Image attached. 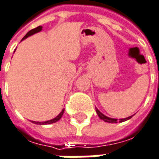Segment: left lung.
<instances>
[{
	"mask_svg": "<svg viewBox=\"0 0 159 159\" xmlns=\"http://www.w3.org/2000/svg\"><path fill=\"white\" fill-rule=\"evenodd\" d=\"M95 110H96V113L98 114V116L100 117V119H102V120H104L105 122H108V123H117V122H123L125 121V120H129L133 117V115L132 116H129V117H127V118H125V119H120V120H117V119H113V118H109V117H107L105 116L104 114H102L100 111L95 107Z\"/></svg>",
	"mask_w": 159,
	"mask_h": 159,
	"instance_id": "8db88e82",
	"label": "left lung"
}]
</instances>
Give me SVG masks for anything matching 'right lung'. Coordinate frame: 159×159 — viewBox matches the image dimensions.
I'll use <instances>...</instances> for the list:
<instances>
[{
    "label": "right lung",
    "instance_id": "add662e5",
    "mask_svg": "<svg viewBox=\"0 0 159 159\" xmlns=\"http://www.w3.org/2000/svg\"><path fill=\"white\" fill-rule=\"evenodd\" d=\"M41 29H42V26H38V27H36V28H33V29H32L31 31H29L28 33L25 34V36H24V38L22 39V40L23 39H26L27 37H29V36H31V35H33V34H34V33H38V32H39V31H41ZM64 108L62 110V112H61L60 114H58L56 118L52 119V120H47V121H44V122H38V121H32L33 122V123H35V124H38V125H45V124H52V123H54V122H57V120H59L61 119V117H62V115L64 114Z\"/></svg>",
    "mask_w": 159,
    "mask_h": 159
}]
</instances>
